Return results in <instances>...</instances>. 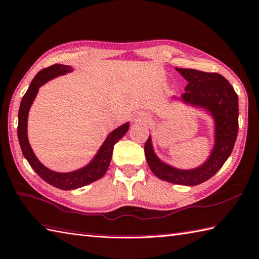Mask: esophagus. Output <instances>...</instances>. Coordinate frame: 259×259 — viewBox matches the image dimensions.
<instances>
[{"mask_svg":"<svg viewBox=\"0 0 259 259\" xmlns=\"http://www.w3.org/2000/svg\"><path fill=\"white\" fill-rule=\"evenodd\" d=\"M148 115L146 114H143V113H139V114H136V115H134V118H133V120L134 121H142V120H148Z\"/></svg>","mask_w":259,"mask_h":259,"instance_id":"34e87169","label":"esophagus"}]
</instances>
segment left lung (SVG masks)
I'll return each instance as SVG.
<instances>
[{"mask_svg": "<svg viewBox=\"0 0 259 259\" xmlns=\"http://www.w3.org/2000/svg\"><path fill=\"white\" fill-rule=\"evenodd\" d=\"M188 81L180 100L207 110L214 120V146L205 162L194 169H178L161 161L154 153L152 139L144 145L146 162L158 178L165 182L196 186L215 175L230 157L238 135V96L226 77L219 73L178 69Z\"/></svg>", "mask_w": 259, "mask_h": 259, "instance_id": "1", "label": "left lung"}]
</instances>
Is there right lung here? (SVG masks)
Masks as SVG:
<instances>
[{
  "label": "right lung",
  "instance_id": "obj_1",
  "mask_svg": "<svg viewBox=\"0 0 259 259\" xmlns=\"http://www.w3.org/2000/svg\"><path fill=\"white\" fill-rule=\"evenodd\" d=\"M72 71L73 69L70 65L63 64H54L50 67H46V69L39 71L37 75L33 77L27 92L22 97L18 115V139L24 158L27 159L29 164L31 165V168L35 170L39 177L42 178L46 183L52 185V186L63 190L83 187L85 185H89L96 182V180L100 179L106 174L107 169L109 167L111 155H113L114 145L123 138L126 134V132L130 128V123L127 121V123L123 124L111 132L107 136L105 142L102 143L101 148L97 152L94 159L87 165H84L83 168L74 170V171L71 172H56L45 167L37 159L28 141L27 121L29 109H30L32 102L36 98L39 88L42 84H45L46 82L54 79V77L64 75L66 73H70Z\"/></svg>",
  "mask_w": 259,
  "mask_h": 259
}]
</instances>
